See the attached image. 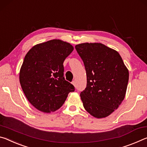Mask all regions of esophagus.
<instances>
[{"label": "esophagus", "instance_id": "esophagus-1", "mask_svg": "<svg viewBox=\"0 0 147 147\" xmlns=\"http://www.w3.org/2000/svg\"><path fill=\"white\" fill-rule=\"evenodd\" d=\"M71 83H72V84H73V85H74V86H76V81H72V82H71Z\"/></svg>", "mask_w": 147, "mask_h": 147}]
</instances>
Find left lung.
<instances>
[{
	"label": "left lung",
	"instance_id": "obj_1",
	"mask_svg": "<svg viewBox=\"0 0 147 147\" xmlns=\"http://www.w3.org/2000/svg\"><path fill=\"white\" fill-rule=\"evenodd\" d=\"M86 74V87L80 94L83 107L97 119L109 116L124 100L128 69L121 55L101 43L76 45Z\"/></svg>",
	"mask_w": 147,
	"mask_h": 147
}]
</instances>
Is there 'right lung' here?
Listing matches in <instances>:
<instances>
[{"instance_id":"right-lung-1","label":"right lung","mask_w":147,"mask_h":147,"mask_svg":"<svg viewBox=\"0 0 147 147\" xmlns=\"http://www.w3.org/2000/svg\"><path fill=\"white\" fill-rule=\"evenodd\" d=\"M74 47L61 40H51L32 47L25 55L19 81L26 98L38 110L54 112L75 90L65 80L63 62Z\"/></svg>"}]
</instances>
